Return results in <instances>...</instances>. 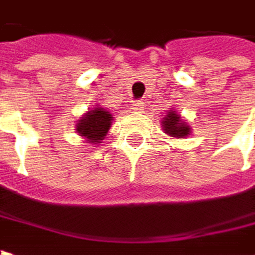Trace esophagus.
<instances>
[{
    "label": "esophagus",
    "instance_id": "1",
    "mask_svg": "<svg viewBox=\"0 0 255 255\" xmlns=\"http://www.w3.org/2000/svg\"><path fill=\"white\" fill-rule=\"evenodd\" d=\"M141 109H143V104H141L140 101H134V102H132V111L138 112V111H141Z\"/></svg>",
    "mask_w": 255,
    "mask_h": 255
}]
</instances>
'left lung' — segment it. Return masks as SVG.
Wrapping results in <instances>:
<instances>
[{
	"mask_svg": "<svg viewBox=\"0 0 255 255\" xmlns=\"http://www.w3.org/2000/svg\"><path fill=\"white\" fill-rule=\"evenodd\" d=\"M162 128L163 131L171 135V137H178V138H182L185 135H190V131L191 128L190 126H187L182 120H181V115L176 114V111L171 109L165 118L162 120Z\"/></svg>",
	"mask_w": 255,
	"mask_h": 255,
	"instance_id": "8db88e82",
	"label": "left lung"
}]
</instances>
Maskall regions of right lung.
<instances>
[{"label":"right lung","instance_id":"1","mask_svg":"<svg viewBox=\"0 0 255 255\" xmlns=\"http://www.w3.org/2000/svg\"><path fill=\"white\" fill-rule=\"evenodd\" d=\"M112 118L114 117L111 112L105 111L101 106H96L81 117L76 129L81 137L86 138L87 143L98 144L101 143V140H104L106 132L109 131Z\"/></svg>","mask_w":255,"mask_h":255}]
</instances>
